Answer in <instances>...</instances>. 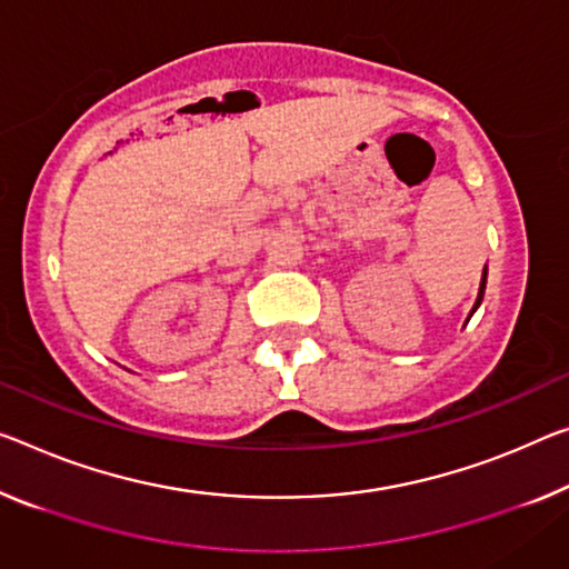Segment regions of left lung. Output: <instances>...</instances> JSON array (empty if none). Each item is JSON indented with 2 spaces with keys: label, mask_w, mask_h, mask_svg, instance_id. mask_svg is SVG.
Segmentation results:
<instances>
[{
  "label": "left lung",
  "mask_w": 569,
  "mask_h": 569,
  "mask_svg": "<svg viewBox=\"0 0 569 569\" xmlns=\"http://www.w3.org/2000/svg\"><path fill=\"white\" fill-rule=\"evenodd\" d=\"M486 277H488V269L483 267V277H480V287H478V297H476V305H473V310H470V315H473L478 308H480V302H483V292H486ZM470 315H468V320H470Z\"/></svg>",
  "instance_id": "8db88e82"
}]
</instances>
